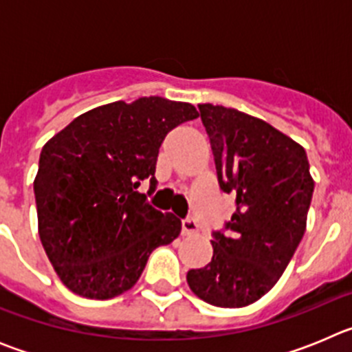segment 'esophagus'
I'll return each instance as SVG.
<instances>
[{
    "label": "esophagus",
    "instance_id": "esophagus-1",
    "mask_svg": "<svg viewBox=\"0 0 352 352\" xmlns=\"http://www.w3.org/2000/svg\"><path fill=\"white\" fill-rule=\"evenodd\" d=\"M199 231V226L194 219H185L182 220V232L185 236H192V234H197Z\"/></svg>",
    "mask_w": 352,
    "mask_h": 352
}]
</instances>
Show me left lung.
<instances>
[{
  "label": "left lung",
  "mask_w": 352,
  "mask_h": 352,
  "mask_svg": "<svg viewBox=\"0 0 352 352\" xmlns=\"http://www.w3.org/2000/svg\"><path fill=\"white\" fill-rule=\"evenodd\" d=\"M219 185L236 195L223 231H213V257L186 282L206 303L239 309L280 278L307 227L314 194L305 149L259 118L199 104Z\"/></svg>",
  "instance_id": "1"
}]
</instances>
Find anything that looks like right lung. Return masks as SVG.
<instances>
[{
  "label": "right lung",
  "mask_w": 352,
  "mask_h": 352,
  "mask_svg": "<svg viewBox=\"0 0 352 352\" xmlns=\"http://www.w3.org/2000/svg\"><path fill=\"white\" fill-rule=\"evenodd\" d=\"M199 114L162 96L113 102L80 114L42 148L35 183L38 234L72 292L109 300L139 280L149 254L182 232V220L137 192L167 133Z\"/></svg>",
  "instance_id": "1"
}]
</instances>
